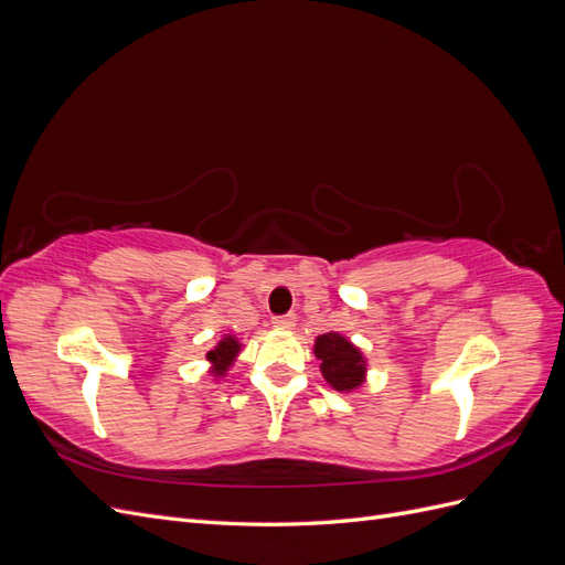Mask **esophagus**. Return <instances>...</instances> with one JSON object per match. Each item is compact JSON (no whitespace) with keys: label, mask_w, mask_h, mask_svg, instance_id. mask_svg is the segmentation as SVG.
<instances>
[{"label":"esophagus","mask_w":565,"mask_h":565,"mask_svg":"<svg viewBox=\"0 0 565 565\" xmlns=\"http://www.w3.org/2000/svg\"><path fill=\"white\" fill-rule=\"evenodd\" d=\"M295 324H297V316L295 313H285V316L273 318V328H278V330H292Z\"/></svg>","instance_id":"34e87169"}]
</instances>
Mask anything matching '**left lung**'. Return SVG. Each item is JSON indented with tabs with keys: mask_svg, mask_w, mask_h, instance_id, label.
Returning <instances> with one entry per match:
<instances>
[{
	"mask_svg": "<svg viewBox=\"0 0 565 565\" xmlns=\"http://www.w3.org/2000/svg\"><path fill=\"white\" fill-rule=\"evenodd\" d=\"M316 358L324 382L337 391H353L365 382V358L347 337L337 332L316 339Z\"/></svg>",
	"mask_w": 565,
	"mask_h": 565,
	"instance_id": "left-lung-1",
	"label": "left lung"
}]
</instances>
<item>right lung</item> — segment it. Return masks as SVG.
I'll return each mask as SVG.
<instances>
[{
  "instance_id": "obj_1",
  "label": "right lung",
  "mask_w": 565,
  "mask_h": 565,
  "mask_svg": "<svg viewBox=\"0 0 565 565\" xmlns=\"http://www.w3.org/2000/svg\"><path fill=\"white\" fill-rule=\"evenodd\" d=\"M237 351H241V341H237L235 337H224L216 344V349L207 353V361L212 363V372L216 374V377H221V374H224L233 365Z\"/></svg>"
}]
</instances>
